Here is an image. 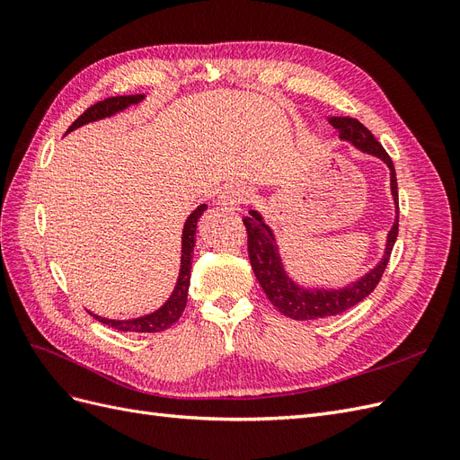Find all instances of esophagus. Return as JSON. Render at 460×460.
Segmentation results:
<instances>
[{"instance_id": "1", "label": "esophagus", "mask_w": 460, "mask_h": 460, "mask_svg": "<svg viewBox=\"0 0 460 460\" xmlns=\"http://www.w3.org/2000/svg\"><path fill=\"white\" fill-rule=\"evenodd\" d=\"M252 198H253V191L245 184L234 182L220 191L218 205L225 208V211H242V207L252 201Z\"/></svg>"}]
</instances>
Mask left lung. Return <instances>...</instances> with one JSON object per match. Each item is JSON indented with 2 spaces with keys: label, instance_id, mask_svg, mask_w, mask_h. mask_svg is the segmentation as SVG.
<instances>
[{
  "label": "left lung",
  "instance_id": "obj_1",
  "mask_svg": "<svg viewBox=\"0 0 460 460\" xmlns=\"http://www.w3.org/2000/svg\"><path fill=\"white\" fill-rule=\"evenodd\" d=\"M333 128L340 130V140L351 144L360 153H367L370 157L380 159L389 169V191L395 207L394 225L385 235V245L380 261L353 282L345 286H309L289 272L288 264L282 257L280 245H278L276 234L267 225L264 217L252 208L243 218L247 228V252L252 269L264 294L270 299L274 307L284 316L294 320H316L326 316H336L347 309L355 307L357 303L363 301L372 294V289L378 286L380 278L385 270V264L392 255V249L397 240L399 230V196H397V176L394 161L389 159L384 147L372 136V132L363 127L357 119L336 117L330 119Z\"/></svg>",
  "mask_w": 460,
  "mask_h": 460
}]
</instances>
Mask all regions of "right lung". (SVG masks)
Returning <instances> with one entry per match:
<instances>
[{
  "instance_id": "add662e5",
  "label": "right lung",
  "mask_w": 460,
  "mask_h": 460,
  "mask_svg": "<svg viewBox=\"0 0 460 460\" xmlns=\"http://www.w3.org/2000/svg\"><path fill=\"white\" fill-rule=\"evenodd\" d=\"M146 100V93H136V95H117V97H107V100L100 102L92 105L90 109H86L84 113H82L73 124L71 128L66 130L73 132L80 127H84V124L95 122V120H102V119H109V117H115L122 111H127L132 105L142 103ZM65 134V136H66ZM207 211V205L201 203L198 205L193 211L188 215L186 222H184V228H182V242H180V269H178V278H176V284L171 291V296L166 297V301L157 307L155 311L146 313L142 316H136V318H107V316H100V314H93L92 311H88L93 318L100 320V323L120 330V332H163L166 328H171L176 320L182 314L184 307H186V301H188V289H190V272H191V255H193V247H196V232H198V220L201 218V215Z\"/></svg>"
}]
</instances>
